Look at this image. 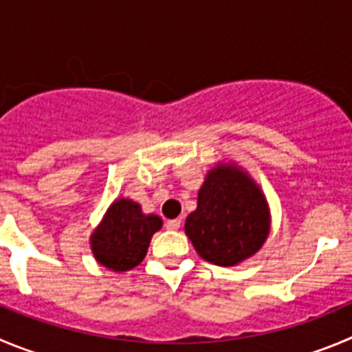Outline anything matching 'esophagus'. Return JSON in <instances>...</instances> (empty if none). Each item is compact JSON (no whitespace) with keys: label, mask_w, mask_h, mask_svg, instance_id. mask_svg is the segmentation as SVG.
Listing matches in <instances>:
<instances>
[{"label":"esophagus","mask_w":352,"mask_h":352,"mask_svg":"<svg viewBox=\"0 0 352 352\" xmlns=\"http://www.w3.org/2000/svg\"><path fill=\"white\" fill-rule=\"evenodd\" d=\"M180 224H182V221L180 219H173V221H166V229L168 231H177V229L180 228Z\"/></svg>","instance_id":"1"}]
</instances>
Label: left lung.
<instances>
[{
    "label": "left lung",
    "instance_id": "1",
    "mask_svg": "<svg viewBox=\"0 0 352 352\" xmlns=\"http://www.w3.org/2000/svg\"><path fill=\"white\" fill-rule=\"evenodd\" d=\"M186 234L206 262L231 267L261 250L271 213L265 196L234 163H219L206 173L198 206L186 219Z\"/></svg>",
    "mask_w": 352,
    "mask_h": 352
}]
</instances>
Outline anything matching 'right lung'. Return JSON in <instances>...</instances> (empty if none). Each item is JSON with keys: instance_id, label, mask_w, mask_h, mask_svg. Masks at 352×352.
<instances>
[{"instance_id": "add662e5", "label": "right lung", "mask_w": 352, "mask_h": 352, "mask_svg": "<svg viewBox=\"0 0 352 352\" xmlns=\"http://www.w3.org/2000/svg\"><path fill=\"white\" fill-rule=\"evenodd\" d=\"M161 226L160 217L146 215L139 203L116 199L90 238L95 261L111 271H130L144 261L151 238Z\"/></svg>"}]
</instances>
